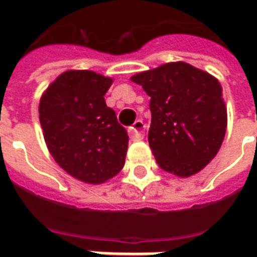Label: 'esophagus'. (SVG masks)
Segmentation results:
<instances>
[{
    "label": "esophagus",
    "mask_w": 257,
    "mask_h": 257,
    "mask_svg": "<svg viewBox=\"0 0 257 257\" xmlns=\"http://www.w3.org/2000/svg\"><path fill=\"white\" fill-rule=\"evenodd\" d=\"M144 130H146V124L143 123V120L134 121V124L130 127V130H128L130 139L132 140H142L144 136Z\"/></svg>",
    "instance_id": "obj_1"
}]
</instances>
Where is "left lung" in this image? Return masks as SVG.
Returning a JSON list of instances; mask_svg holds the SVG:
<instances>
[{"instance_id":"obj_1","label":"left lung","mask_w":257,"mask_h":257,"mask_svg":"<svg viewBox=\"0 0 257 257\" xmlns=\"http://www.w3.org/2000/svg\"><path fill=\"white\" fill-rule=\"evenodd\" d=\"M150 95L149 144L157 164L179 177L204 169L223 143L227 111L222 87L187 63H167L132 77Z\"/></svg>"}]
</instances>
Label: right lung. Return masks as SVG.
<instances>
[{
  "mask_svg": "<svg viewBox=\"0 0 257 257\" xmlns=\"http://www.w3.org/2000/svg\"><path fill=\"white\" fill-rule=\"evenodd\" d=\"M111 78L88 70H70L48 85L40 100V123L47 147L61 169L100 184L123 169L127 130L104 95Z\"/></svg>",
  "mask_w": 257,
  "mask_h": 257,
  "instance_id": "right-lung-1",
  "label": "right lung"
}]
</instances>
